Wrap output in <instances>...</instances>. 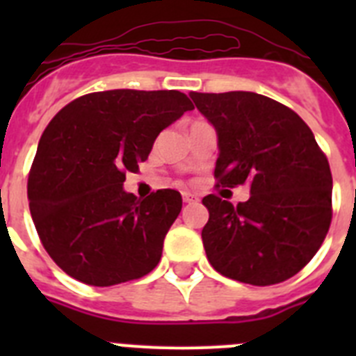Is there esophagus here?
<instances>
[{
	"instance_id": "esophagus-1",
	"label": "esophagus",
	"mask_w": 356,
	"mask_h": 356,
	"mask_svg": "<svg viewBox=\"0 0 356 356\" xmlns=\"http://www.w3.org/2000/svg\"><path fill=\"white\" fill-rule=\"evenodd\" d=\"M184 201H185V203H193V201H197V196H196V194L184 193Z\"/></svg>"
}]
</instances>
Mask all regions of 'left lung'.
Here are the masks:
<instances>
[{
	"mask_svg": "<svg viewBox=\"0 0 356 356\" xmlns=\"http://www.w3.org/2000/svg\"><path fill=\"white\" fill-rule=\"evenodd\" d=\"M216 128V176L222 187L248 185L234 207L209 194L201 232L217 273L242 284L273 285L300 273L328 234L332 172L312 130L294 110L262 94L191 92Z\"/></svg>",
	"mask_w": 356,
	"mask_h": 356,
	"instance_id": "8db88e82",
	"label": "left lung"
}]
</instances>
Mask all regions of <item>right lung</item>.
<instances>
[{"label": "right lung", "instance_id": "1", "mask_svg": "<svg viewBox=\"0 0 356 356\" xmlns=\"http://www.w3.org/2000/svg\"><path fill=\"white\" fill-rule=\"evenodd\" d=\"M193 103L178 90L115 89L78 97L37 146L28 178L30 213L62 271L94 287L137 280L156 267L181 194L137 200L122 188L162 130Z\"/></svg>", "mask_w": 356, "mask_h": 356}]
</instances>
